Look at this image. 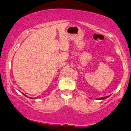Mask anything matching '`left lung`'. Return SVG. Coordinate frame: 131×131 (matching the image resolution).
<instances>
[{
  "label": "left lung",
  "instance_id": "8db88e82",
  "mask_svg": "<svg viewBox=\"0 0 131 131\" xmlns=\"http://www.w3.org/2000/svg\"><path fill=\"white\" fill-rule=\"evenodd\" d=\"M108 97V96L107 97H101V98H99V99H106V98H107Z\"/></svg>",
  "mask_w": 131,
  "mask_h": 131
}]
</instances>
